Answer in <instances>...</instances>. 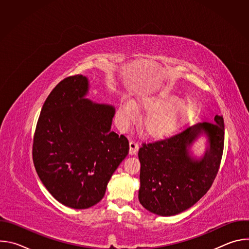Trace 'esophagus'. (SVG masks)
<instances>
[{"mask_svg": "<svg viewBox=\"0 0 249 249\" xmlns=\"http://www.w3.org/2000/svg\"><path fill=\"white\" fill-rule=\"evenodd\" d=\"M129 147H130V150H129L130 155H136L137 152H138V150H139V144L137 143V142H135V141H130Z\"/></svg>", "mask_w": 249, "mask_h": 249, "instance_id": "esophagus-1", "label": "esophagus"}]
</instances>
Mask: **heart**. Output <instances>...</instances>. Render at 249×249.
Wrapping results in <instances>:
<instances>
[{
	"mask_svg": "<svg viewBox=\"0 0 249 249\" xmlns=\"http://www.w3.org/2000/svg\"><path fill=\"white\" fill-rule=\"evenodd\" d=\"M138 111L149 113L143 123L145 133L153 138H161L183 121L186 107L180 97L167 92L141 96L136 103L124 99L117 110L119 123L124 127L129 126L135 121Z\"/></svg>",
	"mask_w": 249,
	"mask_h": 249,
	"instance_id": "b5f03b06",
	"label": "heart"
}]
</instances>
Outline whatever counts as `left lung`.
Segmentation results:
<instances>
[{
	"label": "left lung",
	"instance_id": "left-lung-1",
	"mask_svg": "<svg viewBox=\"0 0 249 249\" xmlns=\"http://www.w3.org/2000/svg\"><path fill=\"white\" fill-rule=\"evenodd\" d=\"M204 131L209 149L201 161L191 159L188 149ZM225 124L216 115L214 123L203 122L183 127L176 134L152 143H143L138 156L141 162L139 201L160 216H173L198 202L218 174L224 152Z\"/></svg>",
	"mask_w": 249,
	"mask_h": 249
}]
</instances>
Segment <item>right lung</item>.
Returning <instances> with one entry per match:
<instances>
[{"label": "right lung", "mask_w": 249, "mask_h": 249, "mask_svg": "<svg viewBox=\"0 0 249 249\" xmlns=\"http://www.w3.org/2000/svg\"><path fill=\"white\" fill-rule=\"evenodd\" d=\"M88 89L83 75L62 80L46 98L33 136L32 160L40 180L73 209L97 204L129 153L128 139L110 130L114 108L84 98Z\"/></svg>", "instance_id": "obj_1"}]
</instances>
